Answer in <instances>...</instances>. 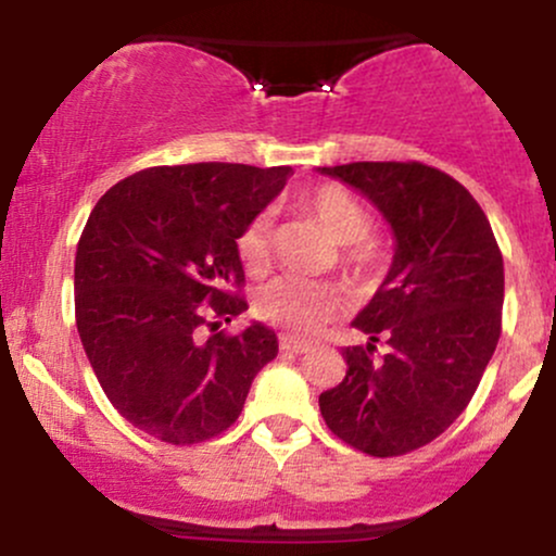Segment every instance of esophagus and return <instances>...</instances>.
<instances>
[{
  "label": "esophagus",
  "mask_w": 556,
  "mask_h": 556,
  "mask_svg": "<svg viewBox=\"0 0 556 556\" xmlns=\"http://www.w3.org/2000/svg\"><path fill=\"white\" fill-rule=\"evenodd\" d=\"M279 348L285 350V353H295V355H305L314 350V344L311 342H300V340H292V337H282L279 340Z\"/></svg>",
  "instance_id": "esophagus-1"
}]
</instances>
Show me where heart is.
<instances>
[{
  "label": "heart",
  "mask_w": 556,
  "mask_h": 556,
  "mask_svg": "<svg viewBox=\"0 0 556 556\" xmlns=\"http://www.w3.org/2000/svg\"><path fill=\"white\" fill-rule=\"evenodd\" d=\"M305 208L327 232L342 245V269L355 285H374L384 271V248L371 235L374 219L368 208L342 185L327 182L305 190L300 198ZM238 256L251 274H261L271 256V214L258 212L240 229ZM344 300L342 290L331 282L314 279L279 277L264 285L256 295V314L266 324L290 331V334H314L324 324L340 316Z\"/></svg>",
  "instance_id": "heart-1"
}]
</instances>
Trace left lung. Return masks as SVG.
I'll list each match as a JSON object with an SVG mask.
<instances>
[{
    "label": "left lung",
    "mask_w": 556,
    "mask_h": 556,
    "mask_svg": "<svg viewBox=\"0 0 556 556\" xmlns=\"http://www.w3.org/2000/svg\"><path fill=\"white\" fill-rule=\"evenodd\" d=\"M361 190L392 225V269L342 350L348 374L318 397L334 437L371 457L426 446L476 394L502 334L504 261L478 201L420 162L321 167ZM386 353H378V344Z\"/></svg>",
    "instance_id": "8db88e82"
}]
</instances>
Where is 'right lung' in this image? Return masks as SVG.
<instances>
[{"instance_id": "1", "label": "right lung", "mask_w": 556, "mask_h": 556, "mask_svg": "<svg viewBox=\"0 0 556 556\" xmlns=\"http://www.w3.org/2000/svg\"><path fill=\"white\" fill-rule=\"evenodd\" d=\"M290 172L151 167L106 190L88 216L75 253V324L114 410L149 437H219L277 358L269 327L227 334L219 324L248 311L235 240Z\"/></svg>"}]
</instances>
